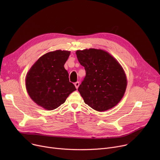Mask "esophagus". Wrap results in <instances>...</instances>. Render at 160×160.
<instances>
[{"label":"esophagus","instance_id":"1","mask_svg":"<svg viewBox=\"0 0 160 160\" xmlns=\"http://www.w3.org/2000/svg\"><path fill=\"white\" fill-rule=\"evenodd\" d=\"M79 85H80V83H79V82H75V83H74V86H75V87H76V88H77V89H78V88Z\"/></svg>","mask_w":160,"mask_h":160}]
</instances>
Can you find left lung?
Here are the masks:
<instances>
[{
	"label": "left lung",
	"instance_id": "obj_1",
	"mask_svg": "<svg viewBox=\"0 0 160 160\" xmlns=\"http://www.w3.org/2000/svg\"><path fill=\"white\" fill-rule=\"evenodd\" d=\"M76 54L86 73L78 89L84 102L98 112L116 106L127 86L126 74L119 63L100 49L77 50Z\"/></svg>",
	"mask_w": 160,
	"mask_h": 160
}]
</instances>
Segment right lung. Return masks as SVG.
Here are the masks:
<instances>
[{"mask_svg":"<svg viewBox=\"0 0 160 160\" xmlns=\"http://www.w3.org/2000/svg\"><path fill=\"white\" fill-rule=\"evenodd\" d=\"M70 51L57 50L40 57L26 77V88L30 98L38 105L52 110L63 104L76 89L69 82L64 64Z\"/></svg>","mask_w":160,"mask_h":160,"instance_id":"obj_1","label":"right lung"}]
</instances>
